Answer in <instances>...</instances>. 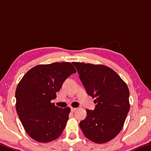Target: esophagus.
Segmentation results:
<instances>
[{
    "label": "esophagus",
    "mask_w": 151,
    "mask_h": 151,
    "mask_svg": "<svg viewBox=\"0 0 151 151\" xmlns=\"http://www.w3.org/2000/svg\"><path fill=\"white\" fill-rule=\"evenodd\" d=\"M70 109H71V111H75L76 109V108H75V107H71Z\"/></svg>",
    "instance_id": "34e87169"
}]
</instances>
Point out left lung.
I'll return each instance as SVG.
<instances>
[{
	"label": "left lung",
	"mask_w": 151,
	"mask_h": 151,
	"mask_svg": "<svg viewBox=\"0 0 151 151\" xmlns=\"http://www.w3.org/2000/svg\"><path fill=\"white\" fill-rule=\"evenodd\" d=\"M87 94L95 98L94 110L79 126L85 136L97 144L109 142L123 128L130 110L129 89L109 67L101 64L73 63Z\"/></svg>",
	"instance_id": "obj_1"
}]
</instances>
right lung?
Wrapping results in <instances>:
<instances>
[{
    "mask_svg": "<svg viewBox=\"0 0 151 151\" xmlns=\"http://www.w3.org/2000/svg\"><path fill=\"white\" fill-rule=\"evenodd\" d=\"M76 70L70 63L40 64L30 69L16 88V110L27 134L39 142L58 138L65 128L69 107L51 103L63 83Z\"/></svg>",
    "mask_w": 151,
    "mask_h": 151,
    "instance_id": "right-lung-1",
    "label": "right lung"
}]
</instances>
